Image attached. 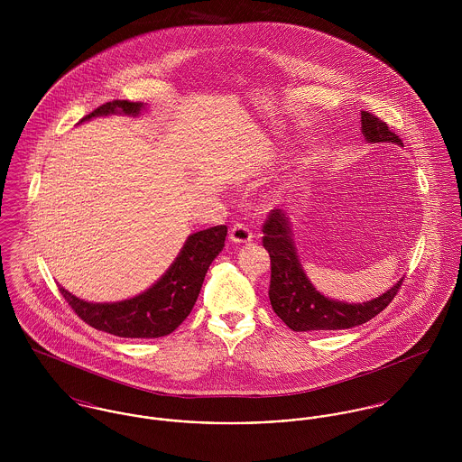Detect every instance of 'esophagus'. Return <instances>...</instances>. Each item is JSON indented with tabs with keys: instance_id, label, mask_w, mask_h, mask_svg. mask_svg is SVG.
Masks as SVG:
<instances>
[{
	"instance_id": "esophagus-1",
	"label": "esophagus",
	"mask_w": 462,
	"mask_h": 462,
	"mask_svg": "<svg viewBox=\"0 0 462 462\" xmlns=\"http://www.w3.org/2000/svg\"><path fill=\"white\" fill-rule=\"evenodd\" d=\"M229 238L235 244H249L253 240V231L249 229L247 224H235L229 231Z\"/></svg>"
}]
</instances>
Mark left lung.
<instances>
[{"label": "left lung", "instance_id": "left-lung-1", "mask_svg": "<svg viewBox=\"0 0 462 462\" xmlns=\"http://www.w3.org/2000/svg\"><path fill=\"white\" fill-rule=\"evenodd\" d=\"M361 134L366 142H393L402 145L396 133L374 114L361 112ZM263 247L270 254V304L275 315L297 332L348 329L377 317L393 299L400 279L386 293L363 304H348L324 297L306 277L290 231L284 209H272L263 224Z\"/></svg>", "mask_w": 462, "mask_h": 462}]
</instances>
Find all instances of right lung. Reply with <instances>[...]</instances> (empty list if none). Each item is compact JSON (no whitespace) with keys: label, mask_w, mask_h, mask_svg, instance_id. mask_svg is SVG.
<instances>
[{"label":"right lung","mask_w":462,"mask_h":462,"mask_svg":"<svg viewBox=\"0 0 462 462\" xmlns=\"http://www.w3.org/2000/svg\"><path fill=\"white\" fill-rule=\"evenodd\" d=\"M142 103L112 101L101 105L79 123L110 114L138 116ZM78 123V125H79ZM226 226H215L190 235L169 270L143 293L121 302H87L60 286L69 306L90 328L119 337H162L178 329L190 315L204 275L224 247Z\"/></svg>","instance_id":"add662e5"}]
</instances>
